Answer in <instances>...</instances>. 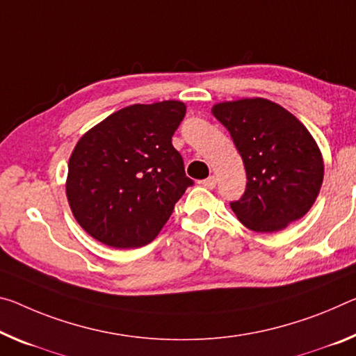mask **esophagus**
Returning a JSON list of instances; mask_svg holds the SVG:
<instances>
[{"label": "esophagus", "instance_id": "34e87169", "mask_svg": "<svg viewBox=\"0 0 356 356\" xmlns=\"http://www.w3.org/2000/svg\"><path fill=\"white\" fill-rule=\"evenodd\" d=\"M201 184H202V187H206V188H213L217 185V179H216V176H211V177L202 180Z\"/></svg>", "mask_w": 356, "mask_h": 356}]
</instances>
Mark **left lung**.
I'll list each match as a JSON object with an SVG mask.
<instances>
[{
  "mask_svg": "<svg viewBox=\"0 0 356 356\" xmlns=\"http://www.w3.org/2000/svg\"><path fill=\"white\" fill-rule=\"evenodd\" d=\"M212 114L228 129L244 161L245 191L229 202L239 222L257 233H274L306 216L325 169L307 128L264 98L218 103Z\"/></svg>",
  "mask_w": 356,
  "mask_h": 356,
  "instance_id": "1",
  "label": "left lung"
}]
</instances>
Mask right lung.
Here are the masks:
<instances>
[{
	"mask_svg": "<svg viewBox=\"0 0 356 356\" xmlns=\"http://www.w3.org/2000/svg\"><path fill=\"white\" fill-rule=\"evenodd\" d=\"M182 101L133 104L79 139L67 165L66 196L87 233L115 249L154 241L193 180L171 143Z\"/></svg>",
	"mask_w": 356,
	"mask_h": 356,
	"instance_id": "1",
	"label": "right lung"
}]
</instances>
